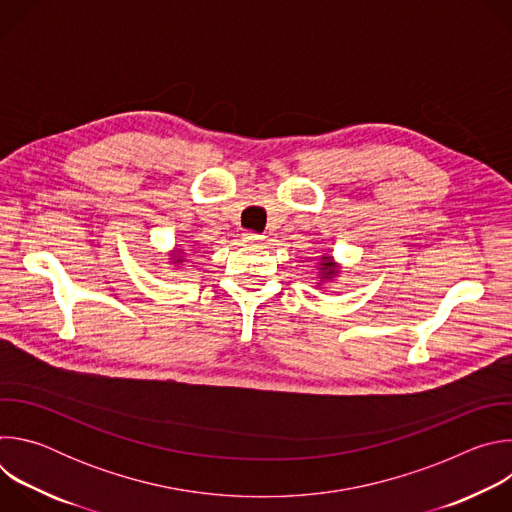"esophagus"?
<instances>
[{"instance_id":"1","label":"esophagus","mask_w":512,"mask_h":512,"mask_svg":"<svg viewBox=\"0 0 512 512\" xmlns=\"http://www.w3.org/2000/svg\"><path fill=\"white\" fill-rule=\"evenodd\" d=\"M243 241H245V243H259V241H263V235L253 233V231H247V233H243Z\"/></svg>"}]
</instances>
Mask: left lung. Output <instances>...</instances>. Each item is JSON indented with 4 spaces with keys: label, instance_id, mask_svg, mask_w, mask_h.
I'll use <instances>...</instances> for the list:
<instances>
[{
    "label": "left lung",
    "instance_id": "left-lung-1",
    "mask_svg": "<svg viewBox=\"0 0 512 512\" xmlns=\"http://www.w3.org/2000/svg\"><path fill=\"white\" fill-rule=\"evenodd\" d=\"M324 261H328V257H324ZM330 267H332V263H324V267H322V269H326V275H332V269L330 272L327 271Z\"/></svg>",
    "mask_w": 512,
    "mask_h": 512
}]
</instances>
